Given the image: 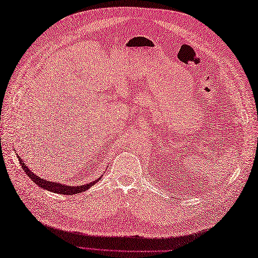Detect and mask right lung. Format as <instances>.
<instances>
[{
  "label": "right lung",
  "mask_w": 258,
  "mask_h": 258,
  "mask_svg": "<svg viewBox=\"0 0 258 258\" xmlns=\"http://www.w3.org/2000/svg\"><path fill=\"white\" fill-rule=\"evenodd\" d=\"M19 161L21 163V166L23 167L24 172L26 173L27 176H29L33 182H34L36 185L40 186V187L44 188L46 190L53 191V193H57V194H63V195H73V194H78V193H82V191H85L86 189H89L91 186L94 185L98 179H101L102 176H100V178L94 180V182H91L89 184H84V185H80V186H69L67 184H61V183H54V182H48V180L41 178L40 176H37L36 174H33L30 168L27 167L25 164L23 163V160H20V156L18 155Z\"/></svg>",
  "instance_id": "right-lung-1"
}]
</instances>
